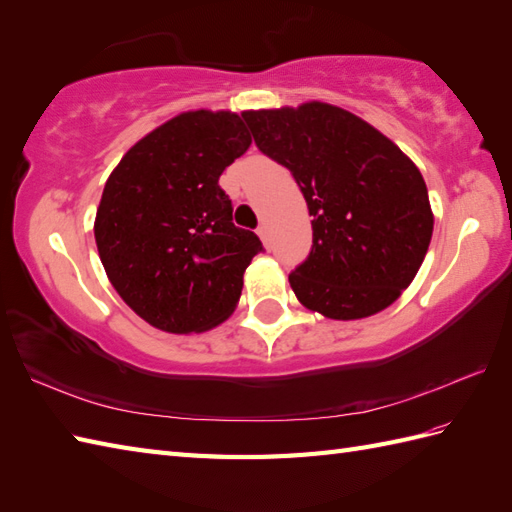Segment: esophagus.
<instances>
[{"label":"esophagus","mask_w":512,"mask_h":512,"mask_svg":"<svg viewBox=\"0 0 512 512\" xmlns=\"http://www.w3.org/2000/svg\"><path fill=\"white\" fill-rule=\"evenodd\" d=\"M257 235L262 237L264 246H268V228H266V224H259V228H257Z\"/></svg>","instance_id":"34e87169"}]
</instances>
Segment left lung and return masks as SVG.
Segmentation results:
<instances>
[{"label": "left lung", "instance_id": "left-lung-1", "mask_svg": "<svg viewBox=\"0 0 512 512\" xmlns=\"http://www.w3.org/2000/svg\"><path fill=\"white\" fill-rule=\"evenodd\" d=\"M257 147L290 169L312 215V250L290 273L301 306L336 321L391 306L433 233L427 184L398 145L341 107L242 112Z\"/></svg>", "mask_w": 512, "mask_h": 512}]
</instances>
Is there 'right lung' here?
Segmentation results:
<instances>
[{"mask_svg":"<svg viewBox=\"0 0 512 512\" xmlns=\"http://www.w3.org/2000/svg\"><path fill=\"white\" fill-rule=\"evenodd\" d=\"M250 143L235 112H182L140 138L105 182L94 239L107 279L162 332H206L237 306L262 242L233 224L217 180Z\"/></svg>","mask_w":512,"mask_h":512,"instance_id":"add662e5","label":"right lung"}]
</instances>
